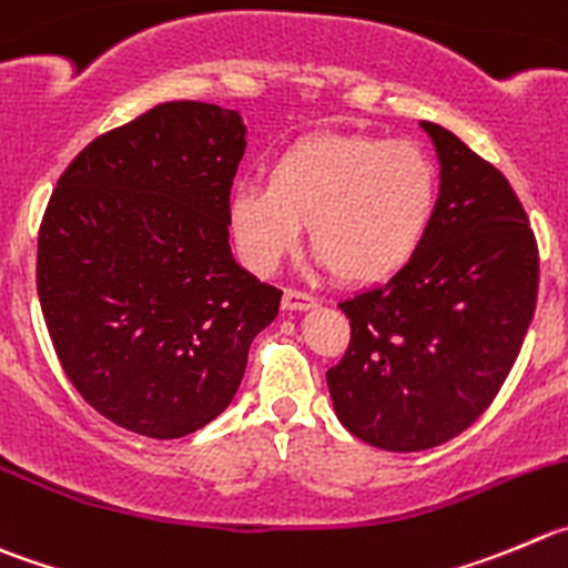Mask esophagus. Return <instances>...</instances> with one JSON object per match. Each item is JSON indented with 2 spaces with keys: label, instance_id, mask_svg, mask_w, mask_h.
<instances>
[{
  "label": "esophagus",
  "instance_id": "1",
  "mask_svg": "<svg viewBox=\"0 0 568 568\" xmlns=\"http://www.w3.org/2000/svg\"><path fill=\"white\" fill-rule=\"evenodd\" d=\"M317 301L310 293H301V290H284V310L290 312H306L312 310Z\"/></svg>",
  "mask_w": 568,
  "mask_h": 568
}]
</instances>
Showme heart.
Segmentation results:
<instances>
[{
  "mask_svg": "<svg viewBox=\"0 0 568 568\" xmlns=\"http://www.w3.org/2000/svg\"><path fill=\"white\" fill-rule=\"evenodd\" d=\"M437 206V170L407 142L315 133L281 150L264 181H242L229 225L242 262L270 275L301 247L306 225L317 264L351 284H376L404 267Z\"/></svg>",
  "mask_w": 568,
  "mask_h": 568,
  "instance_id": "b5f03b06",
  "label": "heart"
}]
</instances>
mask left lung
I'll return each mask as SVG.
<instances>
[{"mask_svg":"<svg viewBox=\"0 0 568 568\" xmlns=\"http://www.w3.org/2000/svg\"><path fill=\"white\" fill-rule=\"evenodd\" d=\"M435 217L385 284L339 310L351 343L326 382L339 424L385 452L452 440L488 409L521 351L538 298V245L496 166L435 122Z\"/></svg>","mask_w":568,"mask_h":568,"instance_id":"left-lung-1","label":"left lung"}]
</instances>
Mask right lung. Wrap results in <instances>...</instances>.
I'll use <instances>...</instances> for the list:
<instances>
[{
	"label": "right lung",
	"mask_w": 568,
	"mask_h": 568,
	"mask_svg": "<svg viewBox=\"0 0 568 568\" xmlns=\"http://www.w3.org/2000/svg\"><path fill=\"white\" fill-rule=\"evenodd\" d=\"M240 111L161 102L67 166L38 231V301L74 390L136 435L183 437L240 390L281 290L240 267Z\"/></svg>",
	"instance_id": "obj_1"
}]
</instances>
